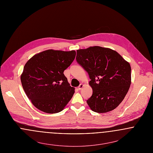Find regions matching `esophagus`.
I'll list each match as a JSON object with an SVG mask.
<instances>
[{"instance_id": "34e87169", "label": "esophagus", "mask_w": 153, "mask_h": 153, "mask_svg": "<svg viewBox=\"0 0 153 153\" xmlns=\"http://www.w3.org/2000/svg\"><path fill=\"white\" fill-rule=\"evenodd\" d=\"M83 87H84V85L81 84H80V85H79V86L78 87V89L79 90H81V89H82V88Z\"/></svg>"}]
</instances>
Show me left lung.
<instances>
[{
  "label": "left lung",
  "instance_id": "left-lung-1",
  "mask_svg": "<svg viewBox=\"0 0 153 153\" xmlns=\"http://www.w3.org/2000/svg\"><path fill=\"white\" fill-rule=\"evenodd\" d=\"M76 60L88 74L92 95L87 101L93 111L104 113L117 108L131 85V66L118 52L91 46L76 51Z\"/></svg>",
  "mask_w": 153,
  "mask_h": 153
}]
</instances>
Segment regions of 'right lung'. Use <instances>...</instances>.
I'll list each match as a JSON object with an SVG mask.
<instances>
[{"label": "right lung", "mask_w": 153, "mask_h": 153, "mask_svg": "<svg viewBox=\"0 0 153 153\" xmlns=\"http://www.w3.org/2000/svg\"><path fill=\"white\" fill-rule=\"evenodd\" d=\"M75 51L49 49L32 57L25 64L21 80L33 105L46 113L62 111L75 91L64 74L74 61Z\"/></svg>", "instance_id": "1"}]
</instances>
